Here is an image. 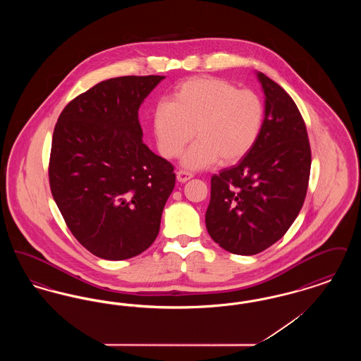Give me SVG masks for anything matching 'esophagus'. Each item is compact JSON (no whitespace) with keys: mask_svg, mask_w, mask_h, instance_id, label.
<instances>
[{"mask_svg":"<svg viewBox=\"0 0 361 361\" xmlns=\"http://www.w3.org/2000/svg\"><path fill=\"white\" fill-rule=\"evenodd\" d=\"M192 177H193V174L187 172V171H178V172H177V180H178L180 183H187Z\"/></svg>","mask_w":361,"mask_h":361,"instance_id":"1","label":"esophagus"}]
</instances>
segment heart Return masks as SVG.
<instances>
[{"mask_svg": "<svg viewBox=\"0 0 361 361\" xmlns=\"http://www.w3.org/2000/svg\"><path fill=\"white\" fill-rule=\"evenodd\" d=\"M265 104L257 92L238 89L216 77L190 78L174 87L172 102L157 104L154 134L159 153L173 158L193 137L197 140L181 157L189 169H203L218 159L237 164L261 137Z\"/></svg>", "mask_w": 361, "mask_h": 361, "instance_id": "b5f03b06", "label": "heart"}]
</instances>
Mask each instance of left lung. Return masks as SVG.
Listing matches in <instances>:
<instances>
[{
  "instance_id": "left-lung-1",
  "label": "left lung",
  "mask_w": 361,
  "mask_h": 361,
  "mask_svg": "<svg viewBox=\"0 0 361 361\" xmlns=\"http://www.w3.org/2000/svg\"><path fill=\"white\" fill-rule=\"evenodd\" d=\"M261 137L240 164L211 177L206 226L224 250L252 256L280 240L296 219L309 187L311 149L291 96L264 73Z\"/></svg>"
}]
</instances>
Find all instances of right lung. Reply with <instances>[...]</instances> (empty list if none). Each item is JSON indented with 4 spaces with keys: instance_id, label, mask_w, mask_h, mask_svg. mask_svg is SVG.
<instances>
[{
    "instance_id": "1",
    "label": "right lung",
    "mask_w": 361,
    "mask_h": 361,
    "mask_svg": "<svg viewBox=\"0 0 361 361\" xmlns=\"http://www.w3.org/2000/svg\"><path fill=\"white\" fill-rule=\"evenodd\" d=\"M164 78L99 82L71 100L55 124L52 197L75 240L97 257H135L158 235L176 174L143 143L137 111Z\"/></svg>"
}]
</instances>
